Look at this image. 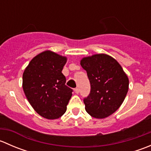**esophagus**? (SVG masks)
Returning a JSON list of instances; mask_svg holds the SVG:
<instances>
[{"mask_svg":"<svg viewBox=\"0 0 151 151\" xmlns=\"http://www.w3.org/2000/svg\"><path fill=\"white\" fill-rule=\"evenodd\" d=\"M74 93H75L76 94L79 93V89H78V88H75V89L74 90Z\"/></svg>","mask_w":151,"mask_h":151,"instance_id":"1","label":"esophagus"}]
</instances>
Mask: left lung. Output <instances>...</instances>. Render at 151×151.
Wrapping results in <instances>:
<instances>
[{
    "label": "left lung",
    "mask_w": 151,
    "mask_h": 151,
    "mask_svg": "<svg viewBox=\"0 0 151 151\" xmlns=\"http://www.w3.org/2000/svg\"><path fill=\"white\" fill-rule=\"evenodd\" d=\"M80 65L87 71L91 83V93L84 99L86 112L98 119L113 114L129 91V78L120 63L101 53L83 58Z\"/></svg>",
    "instance_id": "1"
}]
</instances>
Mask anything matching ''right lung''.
<instances>
[{"label": "right lung", "mask_w": 151, "mask_h": 151, "mask_svg": "<svg viewBox=\"0 0 151 151\" xmlns=\"http://www.w3.org/2000/svg\"><path fill=\"white\" fill-rule=\"evenodd\" d=\"M67 58L50 50L35 56L22 74V88L35 111L43 118L54 120L66 112L72 89L66 85L62 74Z\"/></svg>", "instance_id": "obj_1"}]
</instances>
